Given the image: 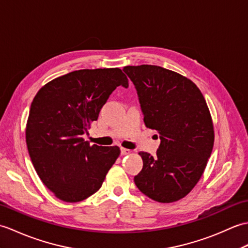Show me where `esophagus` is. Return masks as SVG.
<instances>
[{"instance_id": "34e87169", "label": "esophagus", "mask_w": 248, "mask_h": 248, "mask_svg": "<svg viewBox=\"0 0 248 248\" xmlns=\"http://www.w3.org/2000/svg\"><path fill=\"white\" fill-rule=\"evenodd\" d=\"M130 151L127 150V148H124V147H121V154L122 155H127V154H129Z\"/></svg>"}]
</instances>
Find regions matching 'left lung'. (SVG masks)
<instances>
[{
  "mask_svg": "<svg viewBox=\"0 0 248 248\" xmlns=\"http://www.w3.org/2000/svg\"><path fill=\"white\" fill-rule=\"evenodd\" d=\"M136 86L145 126L160 136L155 156L143 160L135 184L158 202L188 195L199 183L214 144V128L205 97L186 76L158 65H126Z\"/></svg>",
  "mask_w": 248,
  "mask_h": 248,
  "instance_id": "left-lung-1",
  "label": "left lung"
}]
</instances>
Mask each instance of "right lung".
Returning <instances> with one entry per match:
<instances>
[{
	"label": "right lung",
	"mask_w": 248,
	"mask_h": 248,
	"mask_svg": "<svg viewBox=\"0 0 248 248\" xmlns=\"http://www.w3.org/2000/svg\"><path fill=\"white\" fill-rule=\"evenodd\" d=\"M119 86L128 87L119 68L78 70L48 81L32 100L27 150L38 176L57 199L78 202L94 194L120 156L118 146L90 145L82 138Z\"/></svg>",
	"instance_id": "right-lung-1"
}]
</instances>
